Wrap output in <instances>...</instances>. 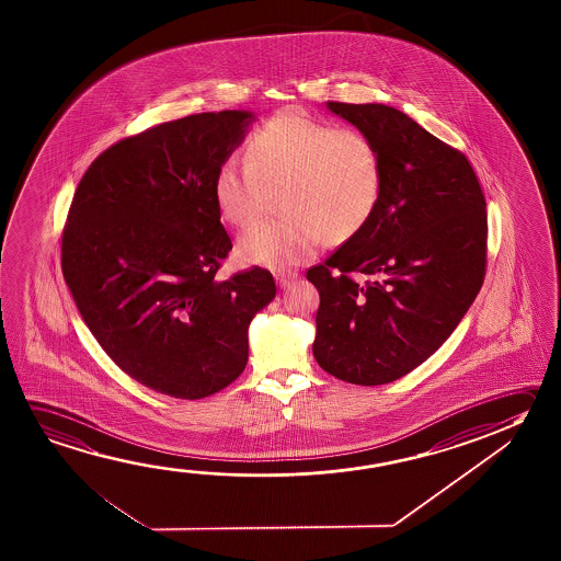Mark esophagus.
I'll use <instances>...</instances> for the list:
<instances>
[{
	"label": "esophagus",
	"instance_id": "esophagus-1",
	"mask_svg": "<svg viewBox=\"0 0 561 561\" xmlns=\"http://www.w3.org/2000/svg\"><path fill=\"white\" fill-rule=\"evenodd\" d=\"M295 279H297V274H294V272H279V274H276L277 285L282 289L289 287V285L294 284Z\"/></svg>",
	"mask_w": 561,
	"mask_h": 561
}]
</instances>
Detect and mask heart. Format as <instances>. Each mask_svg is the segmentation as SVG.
<instances>
[{"instance_id": "obj_1", "label": "heart", "mask_w": 561, "mask_h": 561, "mask_svg": "<svg viewBox=\"0 0 561 561\" xmlns=\"http://www.w3.org/2000/svg\"><path fill=\"white\" fill-rule=\"evenodd\" d=\"M279 193V221L260 222L239 239L250 266L287 270L319 254L324 239L344 242L374 217L383 165L371 138L334 129L304 111L284 110L252 135L247 164L227 158L213 178V202L225 221L244 229Z\"/></svg>"}]
</instances>
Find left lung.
<instances>
[{
    "label": "left lung",
    "instance_id": "8db88e82",
    "mask_svg": "<svg viewBox=\"0 0 561 561\" xmlns=\"http://www.w3.org/2000/svg\"><path fill=\"white\" fill-rule=\"evenodd\" d=\"M374 140L383 192L368 225L307 272L321 295L312 354L331 376L383 386L448 340L476 301L485 197L468 158L383 103L327 102Z\"/></svg>",
    "mask_w": 561,
    "mask_h": 561
}]
</instances>
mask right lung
Returning a JSON list of instances; mask_svg holds the SVG:
<instances>
[{
    "label": "right lung",
    "mask_w": 561,
    "mask_h": 561,
    "mask_svg": "<svg viewBox=\"0 0 561 561\" xmlns=\"http://www.w3.org/2000/svg\"><path fill=\"white\" fill-rule=\"evenodd\" d=\"M256 121L197 113L123 138L93 160L68 211L62 274L83 322L138 383L203 399L249 362V327L276 297L267 270L221 282L232 249L213 178Z\"/></svg>",
    "instance_id": "right-lung-1"
}]
</instances>
